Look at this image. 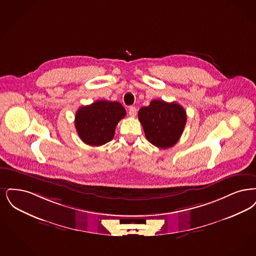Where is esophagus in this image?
Listing matches in <instances>:
<instances>
[{"mask_svg":"<svg viewBox=\"0 0 256 256\" xmlns=\"http://www.w3.org/2000/svg\"><path fill=\"white\" fill-rule=\"evenodd\" d=\"M129 114L131 116H136V107H133V106H131L130 108H129Z\"/></svg>","mask_w":256,"mask_h":256,"instance_id":"34e87169","label":"esophagus"}]
</instances>
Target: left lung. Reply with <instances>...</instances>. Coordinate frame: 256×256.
Listing matches in <instances>:
<instances>
[{
    "label": "left lung",
    "mask_w": 256,
    "mask_h": 256,
    "mask_svg": "<svg viewBox=\"0 0 256 256\" xmlns=\"http://www.w3.org/2000/svg\"><path fill=\"white\" fill-rule=\"evenodd\" d=\"M138 120L148 142L166 149L178 142L186 123V112L177 102L155 100L140 109Z\"/></svg>",
    "instance_id": "left-lung-1"
}]
</instances>
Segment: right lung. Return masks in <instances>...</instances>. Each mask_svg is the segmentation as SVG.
<instances>
[{
  "instance_id": "1",
  "label": "right lung",
  "mask_w": 256,
  "mask_h": 256,
  "mask_svg": "<svg viewBox=\"0 0 256 256\" xmlns=\"http://www.w3.org/2000/svg\"><path fill=\"white\" fill-rule=\"evenodd\" d=\"M126 116L122 105L116 101L98 100L82 106L76 114V128L81 140L90 146L111 142L116 124Z\"/></svg>"
}]
</instances>
